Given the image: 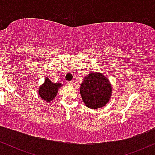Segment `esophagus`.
I'll list each match as a JSON object with an SVG mask.
<instances>
[{
	"mask_svg": "<svg viewBox=\"0 0 155 155\" xmlns=\"http://www.w3.org/2000/svg\"><path fill=\"white\" fill-rule=\"evenodd\" d=\"M67 84H68V85H73V84H74V82H73L72 81H68V82H67Z\"/></svg>",
	"mask_w": 155,
	"mask_h": 155,
	"instance_id": "obj_1",
	"label": "esophagus"
}]
</instances>
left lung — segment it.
<instances>
[{
  "label": "left lung",
  "instance_id": "1",
  "mask_svg": "<svg viewBox=\"0 0 155 155\" xmlns=\"http://www.w3.org/2000/svg\"><path fill=\"white\" fill-rule=\"evenodd\" d=\"M79 90L87 107L98 109L108 103L111 96L112 87L104 74L90 73L84 78Z\"/></svg>",
  "mask_w": 155,
  "mask_h": 155
}]
</instances>
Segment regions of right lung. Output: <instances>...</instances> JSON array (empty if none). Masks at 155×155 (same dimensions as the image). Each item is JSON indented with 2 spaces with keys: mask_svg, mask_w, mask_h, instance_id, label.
<instances>
[{
  "mask_svg": "<svg viewBox=\"0 0 155 155\" xmlns=\"http://www.w3.org/2000/svg\"><path fill=\"white\" fill-rule=\"evenodd\" d=\"M62 86L60 83H53L49 78H47L44 83L38 88V95L42 100L50 103L56 97L58 89Z\"/></svg>",
  "mask_w": 155,
  "mask_h": 155,
  "instance_id": "obj_1",
  "label": "right lung"
}]
</instances>
